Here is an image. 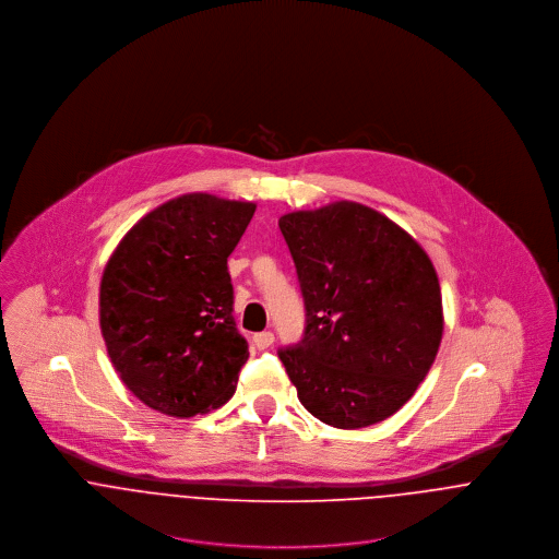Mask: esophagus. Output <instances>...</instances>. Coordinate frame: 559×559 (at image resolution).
<instances>
[{
	"label": "esophagus",
	"instance_id": "esophagus-1",
	"mask_svg": "<svg viewBox=\"0 0 559 559\" xmlns=\"http://www.w3.org/2000/svg\"><path fill=\"white\" fill-rule=\"evenodd\" d=\"M273 342H275V335H273L271 331H262V333H255V335H253V346H255L258 350L269 348Z\"/></svg>",
	"mask_w": 559,
	"mask_h": 559
}]
</instances>
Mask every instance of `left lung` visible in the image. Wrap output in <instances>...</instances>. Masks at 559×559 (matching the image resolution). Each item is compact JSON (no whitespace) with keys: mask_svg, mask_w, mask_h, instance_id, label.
<instances>
[{"mask_svg":"<svg viewBox=\"0 0 559 559\" xmlns=\"http://www.w3.org/2000/svg\"><path fill=\"white\" fill-rule=\"evenodd\" d=\"M306 304V333L280 348L301 404L333 428L394 415L443 335L437 271L419 242L370 206L333 202L280 217Z\"/></svg>","mask_w":559,"mask_h":559,"instance_id":"1","label":"left lung"}]
</instances>
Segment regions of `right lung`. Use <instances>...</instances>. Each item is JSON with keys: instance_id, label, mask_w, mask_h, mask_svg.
<instances>
[{"instance_id": "1", "label": "right lung", "mask_w": 559, "mask_h": 559, "mask_svg": "<svg viewBox=\"0 0 559 559\" xmlns=\"http://www.w3.org/2000/svg\"><path fill=\"white\" fill-rule=\"evenodd\" d=\"M253 202L211 193L174 198L118 242L100 280L109 359L146 406L193 417L233 399L247 340L233 317L228 255Z\"/></svg>"}]
</instances>
